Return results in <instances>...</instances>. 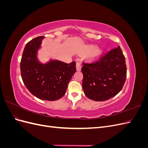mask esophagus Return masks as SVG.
Masks as SVG:
<instances>
[{
    "label": "esophagus",
    "mask_w": 148,
    "mask_h": 148,
    "mask_svg": "<svg viewBox=\"0 0 148 148\" xmlns=\"http://www.w3.org/2000/svg\"><path fill=\"white\" fill-rule=\"evenodd\" d=\"M81 69H82V64L79 62H77V70L78 71H81Z\"/></svg>",
    "instance_id": "34e87169"
}]
</instances>
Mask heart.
I'll list each match as a JSON object with an SVG mask.
<instances>
[{"instance_id": "obj_1", "label": "heart", "mask_w": 148, "mask_h": 148, "mask_svg": "<svg viewBox=\"0 0 148 148\" xmlns=\"http://www.w3.org/2000/svg\"><path fill=\"white\" fill-rule=\"evenodd\" d=\"M96 49V47L95 46H92V45L88 46L84 50V53H90L92 51L93 52L89 56V57L95 58V57H97L98 56H99L100 53H101L100 50H95ZM94 50H95V51H94Z\"/></svg>"}]
</instances>
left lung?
I'll use <instances>...</instances> for the list:
<instances>
[{
  "label": "left lung",
  "mask_w": 148,
  "mask_h": 148,
  "mask_svg": "<svg viewBox=\"0 0 148 148\" xmlns=\"http://www.w3.org/2000/svg\"><path fill=\"white\" fill-rule=\"evenodd\" d=\"M83 89L91 100L104 101L122 90L127 78L125 57L120 46L91 62H83Z\"/></svg>",
  "instance_id": "obj_1"
}]
</instances>
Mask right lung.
Instances as JSON below:
<instances>
[{
  "instance_id": "1",
  "label": "right lung",
  "mask_w": 148,
  "mask_h": 148,
  "mask_svg": "<svg viewBox=\"0 0 148 148\" xmlns=\"http://www.w3.org/2000/svg\"><path fill=\"white\" fill-rule=\"evenodd\" d=\"M44 37L38 36L26 44L20 62L22 80L34 96L45 101H56L63 97L68 84L75 73L76 63L51 61L41 64L36 52Z\"/></svg>"
}]
</instances>
